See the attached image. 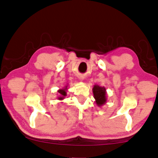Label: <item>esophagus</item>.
<instances>
[{
    "mask_svg": "<svg viewBox=\"0 0 158 158\" xmlns=\"http://www.w3.org/2000/svg\"><path fill=\"white\" fill-rule=\"evenodd\" d=\"M79 79L81 80V81H83V75H81V76L79 77Z\"/></svg>",
    "mask_w": 158,
    "mask_h": 158,
    "instance_id": "1",
    "label": "esophagus"
}]
</instances>
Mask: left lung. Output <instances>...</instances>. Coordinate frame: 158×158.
Returning <instances> with one entry per match:
<instances>
[{
    "mask_svg": "<svg viewBox=\"0 0 158 158\" xmlns=\"http://www.w3.org/2000/svg\"><path fill=\"white\" fill-rule=\"evenodd\" d=\"M93 93H94L95 102L98 106L101 107L106 103L107 94L105 87H102L96 84L93 88Z\"/></svg>",
    "mask_w": 158,
    "mask_h": 158,
    "instance_id": "left-lung-1",
    "label": "left lung"
}]
</instances>
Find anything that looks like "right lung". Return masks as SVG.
Wrapping results in <instances>:
<instances>
[{"mask_svg":"<svg viewBox=\"0 0 158 158\" xmlns=\"http://www.w3.org/2000/svg\"><path fill=\"white\" fill-rule=\"evenodd\" d=\"M68 86L66 85L64 86V88H60V89H59L57 90V92L59 93V96L57 97V99L58 100L60 101H62L63 99L65 98V97L67 96V90H68Z\"/></svg>","mask_w":158,"mask_h":158,"instance_id":"obj_1","label":"right lung"}]
</instances>
